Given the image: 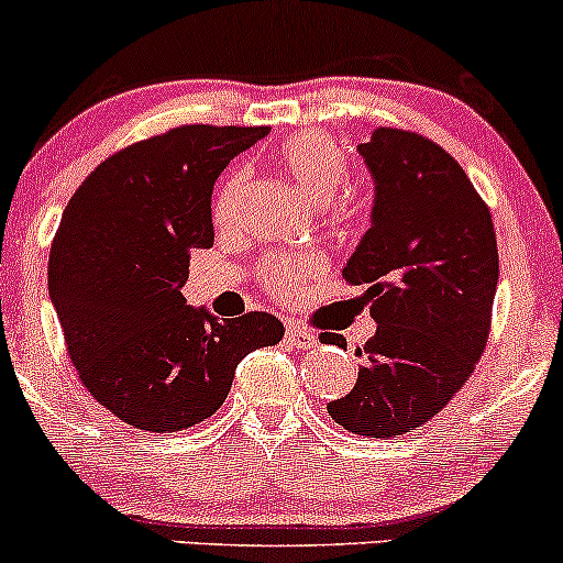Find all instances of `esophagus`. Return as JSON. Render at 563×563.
I'll list each match as a JSON object with an SVG mask.
<instances>
[{
    "label": "esophagus",
    "instance_id": "34e87169",
    "mask_svg": "<svg viewBox=\"0 0 563 563\" xmlns=\"http://www.w3.org/2000/svg\"><path fill=\"white\" fill-rule=\"evenodd\" d=\"M286 339L288 344H294L296 350H312L314 344H318V336L310 329H305V325L299 323H288L286 325Z\"/></svg>",
    "mask_w": 563,
    "mask_h": 563
}]
</instances>
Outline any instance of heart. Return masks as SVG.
<instances>
[{"label":"heart","instance_id":"b5f03b06","mask_svg":"<svg viewBox=\"0 0 563 563\" xmlns=\"http://www.w3.org/2000/svg\"><path fill=\"white\" fill-rule=\"evenodd\" d=\"M277 159H280V168L318 202L331 200L333 191L347 178V157L329 133L305 131L291 135L277 152ZM245 189H249V176L243 170L227 178L213 206V216L219 224H230L234 219ZM342 211H357L355 197H344ZM320 269H323V258L314 256V253H275V256L264 258L262 267H258V277L272 296L288 299Z\"/></svg>","mask_w":563,"mask_h":563}]
</instances>
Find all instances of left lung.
Masks as SVG:
<instances>
[{"label": "left lung", "instance_id": "left-lung-1", "mask_svg": "<svg viewBox=\"0 0 563 563\" xmlns=\"http://www.w3.org/2000/svg\"><path fill=\"white\" fill-rule=\"evenodd\" d=\"M374 173L372 230L344 267L379 325L350 395L329 404L355 435L393 438L430 422L471 379L492 331L499 258L489 206L428 135L376 128L357 146ZM347 350L342 336H320Z\"/></svg>", "mask_w": 563, "mask_h": 563}]
</instances>
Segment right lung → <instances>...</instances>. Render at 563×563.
<instances>
[{"label":"right lung","mask_w":563,"mask_h":563,"mask_svg":"<svg viewBox=\"0 0 563 563\" xmlns=\"http://www.w3.org/2000/svg\"><path fill=\"white\" fill-rule=\"evenodd\" d=\"M267 125H178L103 159L55 230L47 286L79 382L144 432L213 417L234 368L283 339L267 312L216 320L181 296L191 249L213 245L211 195Z\"/></svg>","instance_id":"obj_1"}]
</instances>
